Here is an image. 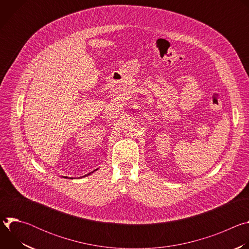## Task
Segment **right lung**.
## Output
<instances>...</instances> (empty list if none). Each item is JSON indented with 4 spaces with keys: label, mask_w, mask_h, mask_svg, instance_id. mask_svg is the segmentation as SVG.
Masks as SVG:
<instances>
[{
    "label": "right lung",
    "mask_w": 249,
    "mask_h": 249,
    "mask_svg": "<svg viewBox=\"0 0 249 249\" xmlns=\"http://www.w3.org/2000/svg\"><path fill=\"white\" fill-rule=\"evenodd\" d=\"M95 170H96V169H95ZM95 170H93V171H95ZM93 171H92V172H93ZM92 172H90V173H92ZM90 173H88V174H87V175H85V176H88V175H89ZM85 176H83V177H85ZM65 178H68V177H67V176H65Z\"/></svg>",
    "instance_id": "right-lung-1"
}]
</instances>
